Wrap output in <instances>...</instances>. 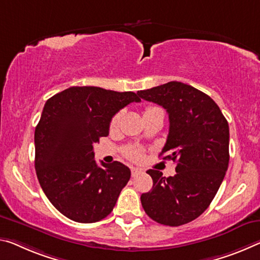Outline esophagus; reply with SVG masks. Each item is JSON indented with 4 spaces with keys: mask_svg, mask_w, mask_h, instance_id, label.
<instances>
[{
    "mask_svg": "<svg viewBox=\"0 0 260 260\" xmlns=\"http://www.w3.org/2000/svg\"><path fill=\"white\" fill-rule=\"evenodd\" d=\"M131 172H132V177H137L138 175L141 174V170H139L137 168H132Z\"/></svg>",
    "mask_w": 260,
    "mask_h": 260,
    "instance_id": "34e87169",
    "label": "esophagus"
}]
</instances>
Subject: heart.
I'll return each instance as SVG.
<instances>
[{"label": "heart", "mask_w": 260, "mask_h": 260, "mask_svg": "<svg viewBox=\"0 0 260 260\" xmlns=\"http://www.w3.org/2000/svg\"><path fill=\"white\" fill-rule=\"evenodd\" d=\"M156 111H163L162 109L156 108V106H148V108L145 110V114L146 113H151V112H156ZM120 119H121V112H119L114 115L112 118V120L110 122V129L111 131H115L119 127V123H120ZM123 154L128 159L134 160V162H139L141 160L143 157V150L141 148H135V147H128L126 148Z\"/></svg>", "instance_id": "obj_1"}]
</instances>
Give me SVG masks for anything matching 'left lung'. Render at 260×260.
<instances>
[{
  "mask_svg": "<svg viewBox=\"0 0 260 260\" xmlns=\"http://www.w3.org/2000/svg\"><path fill=\"white\" fill-rule=\"evenodd\" d=\"M142 100L169 114V134L160 155L177 160L174 177L147 171L152 188L141 196L147 215L160 224L178 226L200 216L215 197L229 164V126L208 94L182 82L140 90Z\"/></svg>",
  "mask_w": 260,
  "mask_h": 260,
  "instance_id": "left-lung-1",
  "label": "left lung"
}]
</instances>
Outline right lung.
I'll return each mask as SVG.
<instances>
[{
    "instance_id": "obj_1",
    "label": "right lung",
    "mask_w": 260,
    "mask_h": 260,
    "mask_svg": "<svg viewBox=\"0 0 260 260\" xmlns=\"http://www.w3.org/2000/svg\"><path fill=\"white\" fill-rule=\"evenodd\" d=\"M138 93L72 86L49 98L35 131V168L52 205L81 223L112 212L131 170L120 162L98 167L93 143L108 137L113 115L140 102Z\"/></svg>"
}]
</instances>
